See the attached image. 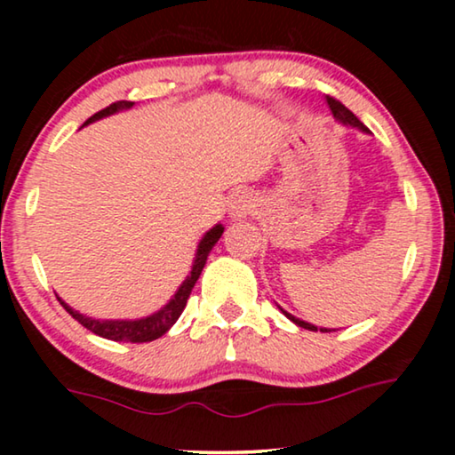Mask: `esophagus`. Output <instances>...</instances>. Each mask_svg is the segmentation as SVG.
<instances>
[{
	"mask_svg": "<svg viewBox=\"0 0 455 455\" xmlns=\"http://www.w3.org/2000/svg\"><path fill=\"white\" fill-rule=\"evenodd\" d=\"M254 207V198L248 190H238L229 201V217L232 220H244V217L251 213Z\"/></svg>",
	"mask_w": 455,
	"mask_h": 455,
	"instance_id": "esophagus-1",
	"label": "esophagus"
}]
</instances>
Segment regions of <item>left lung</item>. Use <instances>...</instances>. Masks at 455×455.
Returning <instances> with one entry per match:
<instances>
[{
	"mask_svg": "<svg viewBox=\"0 0 455 455\" xmlns=\"http://www.w3.org/2000/svg\"><path fill=\"white\" fill-rule=\"evenodd\" d=\"M327 105H329V109H331L333 117H335V120H338L339 124H344V126H350V128H358V130H363V132H369V128H366L364 124L360 122L358 117L354 116L352 111L346 108V105H341V103L338 101V99H333V97H327ZM279 310H282V313H283L285 316H288V319H290L291 323H296L298 327H302V329H308V331H319V329H316V325H310V323L302 321V319H298V316L290 315L288 310H283L282 307H279ZM321 331H323V333H329V331H331V329H323V327H321Z\"/></svg>",
	"mask_w": 455,
	"mask_h": 455,
	"instance_id": "8db88e82",
	"label": "left lung"
}]
</instances>
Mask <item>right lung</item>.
I'll return each instance as SVG.
<instances>
[{"label": "right lung", "mask_w": 455, "mask_h": 455, "mask_svg": "<svg viewBox=\"0 0 455 455\" xmlns=\"http://www.w3.org/2000/svg\"><path fill=\"white\" fill-rule=\"evenodd\" d=\"M132 105H134V101L111 103L109 108L97 111L95 116H91L89 120L83 124V126H89V124H92V122L103 120V117H108V116H114V114H117V111H126L132 108ZM223 229L226 228H223L221 223H215V226L203 235V240L198 242V246H196V254H195V260H192L190 273L186 275L182 285L176 290V294L170 298V302H167L165 307H161L157 313H153L148 316H140V319H92V316H86L83 313H78V310H74L72 307H68V304L61 300L60 296H58V300L61 307H64L68 313H70L74 319L80 323V325L86 327L95 335H101V338H105V339L130 341V344H145V341L157 339V338H161V335H165L167 331H170V329L173 327V323L180 319V315H182V310L186 308V302H188V298H190V291H192V288H195L196 279L201 277L204 263H207L209 252L213 251L217 240L221 238Z\"/></svg>", "instance_id": "1"}]
</instances>
